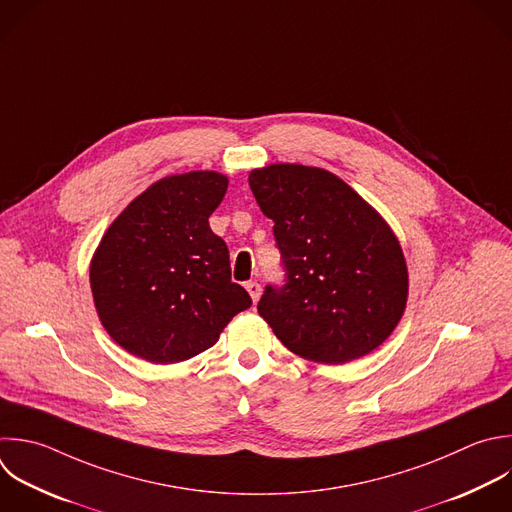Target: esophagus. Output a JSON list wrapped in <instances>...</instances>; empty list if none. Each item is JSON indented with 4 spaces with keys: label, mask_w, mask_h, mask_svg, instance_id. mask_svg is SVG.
Wrapping results in <instances>:
<instances>
[{
    "label": "esophagus",
    "mask_w": 512,
    "mask_h": 512,
    "mask_svg": "<svg viewBox=\"0 0 512 512\" xmlns=\"http://www.w3.org/2000/svg\"><path fill=\"white\" fill-rule=\"evenodd\" d=\"M244 286H246V290H248L252 302H258V298H260V294H262V286H260L258 282H246Z\"/></svg>",
    "instance_id": "34e87169"
}]
</instances>
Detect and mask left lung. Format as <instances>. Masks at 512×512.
<instances>
[{"mask_svg": "<svg viewBox=\"0 0 512 512\" xmlns=\"http://www.w3.org/2000/svg\"><path fill=\"white\" fill-rule=\"evenodd\" d=\"M274 222L286 268L258 312L294 354L344 364L378 348L400 322L408 268L386 220L328 170L270 164L248 176Z\"/></svg>", "mask_w": 512, "mask_h": 512, "instance_id": "1", "label": "left lung"}]
</instances>
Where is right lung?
Returning a JSON list of instances; mask_svg holds the SVG:
<instances>
[{"label":"right lung","mask_w":512,"mask_h":512,"mask_svg":"<svg viewBox=\"0 0 512 512\" xmlns=\"http://www.w3.org/2000/svg\"><path fill=\"white\" fill-rule=\"evenodd\" d=\"M228 178L198 170L166 176L110 224L90 262V286L106 332L154 364L188 360L220 338L250 294L230 280L226 242L208 218Z\"/></svg>","instance_id":"1"}]
</instances>
